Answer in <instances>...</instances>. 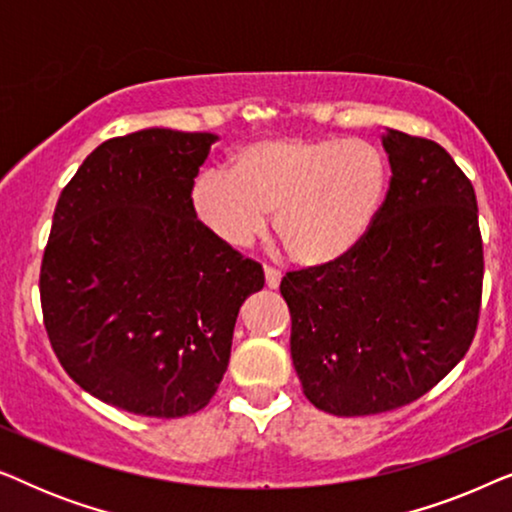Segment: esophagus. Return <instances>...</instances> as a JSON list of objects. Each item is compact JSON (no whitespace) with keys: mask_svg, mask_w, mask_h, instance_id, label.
I'll return each mask as SVG.
<instances>
[{"mask_svg":"<svg viewBox=\"0 0 512 512\" xmlns=\"http://www.w3.org/2000/svg\"><path fill=\"white\" fill-rule=\"evenodd\" d=\"M263 272H265V284H268V289H279V284H282V272L270 268V265H265Z\"/></svg>","mask_w":512,"mask_h":512,"instance_id":"obj_1","label":"esophagus"}]
</instances>
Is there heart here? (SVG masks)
I'll return each mask as SVG.
<instances>
[{
	"mask_svg": "<svg viewBox=\"0 0 512 512\" xmlns=\"http://www.w3.org/2000/svg\"><path fill=\"white\" fill-rule=\"evenodd\" d=\"M389 167L368 139L277 137L235 151L230 172L207 167L188 202L216 240L242 249L277 212L279 240L303 265H328L359 247L380 212Z\"/></svg>",
	"mask_w": 512,
	"mask_h": 512,
	"instance_id": "b5f03b06",
	"label": "heart"
}]
</instances>
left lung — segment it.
<instances>
[{"mask_svg":"<svg viewBox=\"0 0 512 512\" xmlns=\"http://www.w3.org/2000/svg\"><path fill=\"white\" fill-rule=\"evenodd\" d=\"M387 200L340 261L289 272L291 359L314 408L396 410L436 387L471 347L482 296L473 184L431 139L387 128Z\"/></svg>","mask_w":512,"mask_h":512,"instance_id":"left-lung-1","label":"left lung"}]
</instances>
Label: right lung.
I'll list each match as a JSON object with an SVG mask.
<instances>
[{
  "instance_id": "right-lung-1",
  "label": "right lung",
  "mask_w": 512,
  "mask_h": 512,
  "mask_svg": "<svg viewBox=\"0 0 512 512\" xmlns=\"http://www.w3.org/2000/svg\"><path fill=\"white\" fill-rule=\"evenodd\" d=\"M216 139L170 128L109 139L55 207L39 279L48 340L83 391L132 415L205 408L240 307L265 284L188 202Z\"/></svg>"
}]
</instances>
